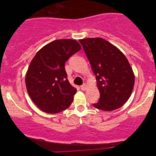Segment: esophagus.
Masks as SVG:
<instances>
[{
	"label": "esophagus",
	"instance_id": "34e87169",
	"mask_svg": "<svg viewBox=\"0 0 156 156\" xmlns=\"http://www.w3.org/2000/svg\"><path fill=\"white\" fill-rule=\"evenodd\" d=\"M81 89L82 90H85L87 89V84H82V85L81 86Z\"/></svg>",
	"mask_w": 156,
	"mask_h": 156
}]
</instances>
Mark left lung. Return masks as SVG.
Masks as SVG:
<instances>
[{
	"mask_svg": "<svg viewBox=\"0 0 156 156\" xmlns=\"http://www.w3.org/2000/svg\"><path fill=\"white\" fill-rule=\"evenodd\" d=\"M96 75L100 97L93 106L112 111L123 106L130 97L134 75L125 55L101 37L79 40Z\"/></svg>",
	"mask_w": 156,
	"mask_h": 156,
	"instance_id": "1",
	"label": "left lung"
}]
</instances>
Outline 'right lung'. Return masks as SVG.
<instances>
[{"label":"right lung","instance_id":"obj_1","mask_svg":"<svg viewBox=\"0 0 156 156\" xmlns=\"http://www.w3.org/2000/svg\"><path fill=\"white\" fill-rule=\"evenodd\" d=\"M81 48L75 40H56L41 49L31 60L26 88L31 100L44 112L59 113L72 104L77 90L67 79L65 63Z\"/></svg>","mask_w":156,"mask_h":156}]
</instances>
